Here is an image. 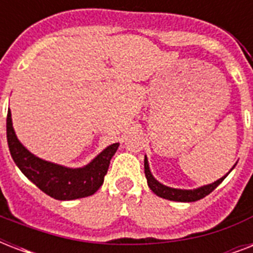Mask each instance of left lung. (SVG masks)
<instances>
[{
  "label": "left lung",
  "mask_w": 253,
  "mask_h": 253,
  "mask_svg": "<svg viewBox=\"0 0 253 253\" xmlns=\"http://www.w3.org/2000/svg\"><path fill=\"white\" fill-rule=\"evenodd\" d=\"M235 166L230 169V172L235 168ZM144 173H146L147 184H148L150 189L156 194V196L162 197V198H166V200L169 201H176V202H196V201L201 200V198H204V197H206L208 194H210V193H211L212 190H214V189H215L216 186L228 176V173H226L223 177H220L219 180H216L214 181V182H211V184L204 185V186H200V188L196 189L170 188V186H167V185L159 182V181L155 178L152 172H151L147 156H144Z\"/></svg>",
  "instance_id": "obj_1"
}]
</instances>
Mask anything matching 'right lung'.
<instances>
[{"mask_svg": "<svg viewBox=\"0 0 253 253\" xmlns=\"http://www.w3.org/2000/svg\"><path fill=\"white\" fill-rule=\"evenodd\" d=\"M6 135L11 158L21 172L42 192L59 201H72L94 194L103 184L111 158L119 147V143H113L86 166L69 168L31 154L15 135L10 110L6 119Z\"/></svg>", "mask_w": 253, "mask_h": 253, "instance_id": "right-lung-1", "label": "right lung"}]
</instances>
